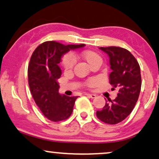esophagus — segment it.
<instances>
[{
    "mask_svg": "<svg viewBox=\"0 0 159 159\" xmlns=\"http://www.w3.org/2000/svg\"><path fill=\"white\" fill-rule=\"evenodd\" d=\"M86 96H88V97H90V98H92V99H94L97 97V95L96 94H91V93H85Z\"/></svg>",
    "mask_w": 159,
    "mask_h": 159,
    "instance_id": "obj_1",
    "label": "esophagus"
}]
</instances>
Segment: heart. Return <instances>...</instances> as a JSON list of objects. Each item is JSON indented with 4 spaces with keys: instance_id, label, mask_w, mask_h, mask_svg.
<instances>
[{
    "instance_id": "obj_1",
    "label": "heart",
    "mask_w": 159,
    "mask_h": 159,
    "mask_svg": "<svg viewBox=\"0 0 159 159\" xmlns=\"http://www.w3.org/2000/svg\"><path fill=\"white\" fill-rule=\"evenodd\" d=\"M81 57H83L86 62L89 63L91 66H93V65L98 62H102V58L99 56V54L97 52L91 50L83 51L81 53ZM75 63V58L74 55L71 54H68L64 55L62 57L61 65L65 70H70L72 69ZM96 83V80L90 79L87 81V85L89 87H91Z\"/></svg>"
}]
</instances>
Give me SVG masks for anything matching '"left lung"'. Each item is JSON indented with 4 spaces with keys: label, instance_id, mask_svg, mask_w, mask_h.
I'll use <instances>...</instances> for the list:
<instances>
[{
    "label": "left lung",
    "instance_id": "8db88e82",
    "mask_svg": "<svg viewBox=\"0 0 159 159\" xmlns=\"http://www.w3.org/2000/svg\"><path fill=\"white\" fill-rule=\"evenodd\" d=\"M99 48L108 54L112 70L109 83L119 92L115 99H108L110 102L97 111V116L103 122L116 125L130 115L138 100L142 86L140 66L134 56L125 48L116 46Z\"/></svg>",
    "mask_w": 159,
    "mask_h": 159
}]
</instances>
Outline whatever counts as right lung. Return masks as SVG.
<instances>
[{"instance_id":"add662e5","label":"right lung","mask_w":159,"mask_h":159,"mask_svg":"<svg viewBox=\"0 0 159 159\" xmlns=\"http://www.w3.org/2000/svg\"><path fill=\"white\" fill-rule=\"evenodd\" d=\"M84 46L85 44L65 46L56 41H46L37 47L31 57L28 67L29 89L41 112L51 121L67 119L77 98L59 93L57 80L62 72L58 63L65 53Z\"/></svg>"}]
</instances>
